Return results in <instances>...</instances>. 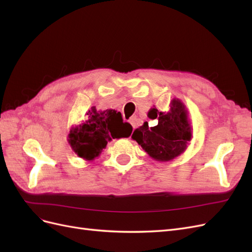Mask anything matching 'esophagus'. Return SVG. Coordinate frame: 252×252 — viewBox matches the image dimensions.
Masks as SVG:
<instances>
[{
  "mask_svg": "<svg viewBox=\"0 0 252 252\" xmlns=\"http://www.w3.org/2000/svg\"><path fill=\"white\" fill-rule=\"evenodd\" d=\"M129 123L131 124L132 128L134 129V128H135V126H136V118H135V117H132L130 120H129Z\"/></svg>",
  "mask_w": 252,
  "mask_h": 252,
  "instance_id": "34e87169",
  "label": "esophagus"
}]
</instances>
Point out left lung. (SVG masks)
<instances>
[{
    "instance_id": "1",
    "label": "left lung",
    "mask_w": 252,
    "mask_h": 252,
    "mask_svg": "<svg viewBox=\"0 0 252 252\" xmlns=\"http://www.w3.org/2000/svg\"><path fill=\"white\" fill-rule=\"evenodd\" d=\"M157 110V109H156ZM158 111V110H157ZM158 120V125L149 127L147 122L136 128L131 138L157 161L166 162L177 158L187 148L191 140V126L187 109L179 98H173L169 112H155L150 119Z\"/></svg>"
}]
</instances>
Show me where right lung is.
I'll return each instance as SVG.
<instances>
[{
  "label": "right lung",
  "mask_w": 252,
  "mask_h": 252,
  "mask_svg": "<svg viewBox=\"0 0 252 252\" xmlns=\"http://www.w3.org/2000/svg\"><path fill=\"white\" fill-rule=\"evenodd\" d=\"M84 123L72 127L68 134V143L80 158L91 161L100 156L112 139L128 138L132 127L123 121L121 112L114 109L97 110L94 106L87 113Z\"/></svg>",
  "instance_id": "add662e5"
}]
</instances>
